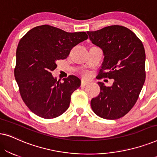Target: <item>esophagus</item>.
Masks as SVG:
<instances>
[{
  "label": "esophagus",
  "mask_w": 157,
  "mask_h": 157,
  "mask_svg": "<svg viewBox=\"0 0 157 157\" xmlns=\"http://www.w3.org/2000/svg\"><path fill=\"white\" fill-rule=\"evenodd\" d=\"M89 81L82 80V81H81V87H83V86H86V85L89 84Z\"/></svg>",
  "instance_id": "1"
}]
</instances>
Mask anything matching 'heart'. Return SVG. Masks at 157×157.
I'll list each match as a JSON object with an SVG mask.
<instances>
[{"mask_svg":"<svg viewBox=\"0 0 157 157\" xmlns=\"http://www.w3.org/2000/svg\"><path fill=\"white\" fill-rule=\"evenodd\" d=\"M85 76H87V74H86V75H85Z\"/></svg>","mask_w":157,"mask_h":157,"instance_id":"1","label":"heart"}]
</instances>
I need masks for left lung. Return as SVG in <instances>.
<instances>
[{
  "instance_id": "left-lung-1",
  "label": "left lung",
  "mask_w": 157,
  "mask_h": 157,
  "mask_svg": "<svg viewBox=\"0 0 157 157\" xmlns=\"http://www.w3.org/2000/svg\"><path fill=\"white\" fill-rule=\"evenodd\" d=\"M87 33L104 56L98 77L114 80L111 86L98 82L101 91L91 101L92 110L103 119H119L136 104L144 83V47L134 32L121 25Z\"/></svg>"
}]
</instances>
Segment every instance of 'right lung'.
<instances>
[{
    "label": "right lung",
    "mask_w": 157,
    "mask_h": 157,
    "mask_svg": "<svg viewBox=\"0 0 157 157\" xmlns=\"http://www.w3.org/2000/svg\"><path fill=\"white\" fill-rule=\"evenodd\" d=\"M87 38L85 32L68 33L43 25L30 30L20 40L14 75L21 98L32 112L53 119L67 110L81 80L71 75L61 82L51 71L57 67L58 60L66 59L74 46Z\"/></svg>",
    "instance_id": "add662e5"
}]
</instances>
